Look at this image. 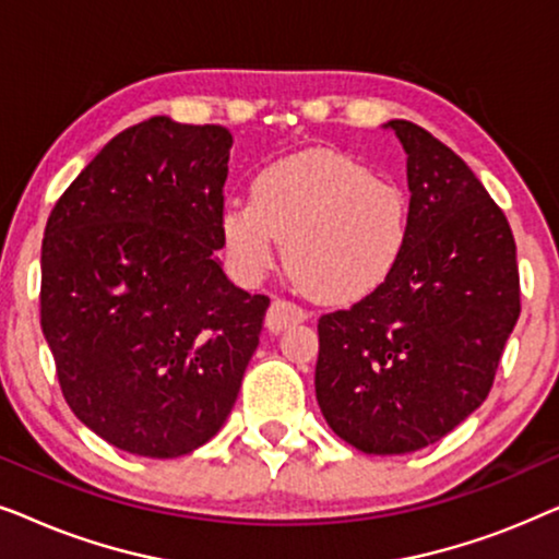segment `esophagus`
Masks as SVG:
<instances>
[{
	"mask_svg": "<svg viewBox=\"0 0 559 559\" xmlns=\"http://www.w3.org/2000/svg\"><path fill=\"white\" fill-rule=\"evenodd\" d=\"M305 318H308V312H305L300 305H295V302L282 300V297H277V300L270 305V310H266L264 325L270 328L272 333H280V331H285V328H289V325L302 323Z\"/></svg>",
	"mask_w": 559,
	"mask_h": 559,
	"instance_id": "esophagus-1",
	"label": "esophagus"
}]
</instances>
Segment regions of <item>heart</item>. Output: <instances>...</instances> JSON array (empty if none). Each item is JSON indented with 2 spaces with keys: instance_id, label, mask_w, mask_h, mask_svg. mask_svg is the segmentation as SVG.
<instances>
[{
  "instance_id": "b5f03b06",
  "label": "heart",
  "mask_w": 559,
  "mask_h": 559,
  "mask_svg": "<svg viewBox=\"0 0 559 559\" xmlns=\"http://www.w3.org/2000/svg\"><path fill=\"white\" fill-rule=\"evenodd\" d=\"M409 195L354 157L310 150L262 167L251 201H226L221 243L234 274L259 282L287 262L312 295L354 302L392 277L409 241Z\"/></svg>"
}]
</instances>
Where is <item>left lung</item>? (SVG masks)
<instances>
[{
  "label": "left lung",
  "mask_w": 559,
  "mask_h": 559,
  "mask_svg": "<svg viewBox=\"0 0 559 559\" xmlns=\"http://www.w3.org/2000/svg\"><path fill=\"white\" fill-rule=\"evenodd\" d=\"M384 127L407 152V251L379 289L320 316L316 396L348 445L402 455L484 404L522 302L514 234L471 167L412 121Z\"/></svg>",
  "instance_id": "left-lung-1"
}]
</instances>
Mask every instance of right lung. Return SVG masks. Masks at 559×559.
Listing matches in <instances>:
<instances>
[{"mask_svg":"<svg viewBox=\"0 0 559 559\" xmlns=\"http://www.w3.org/2000/svg\"><path fill=\"white\" fill-rule=\"evenodd\" d=\"M231 134L152 117L114 136L52 209L40 325L68 407L109 445L193 453L221 430L266 295L221 270Z\"/></svg>","mask_w":559,"mask_h":559,"instance_id":"right-lung-1","label":"right lung"}]
</instances>
